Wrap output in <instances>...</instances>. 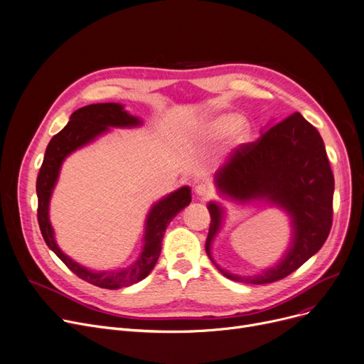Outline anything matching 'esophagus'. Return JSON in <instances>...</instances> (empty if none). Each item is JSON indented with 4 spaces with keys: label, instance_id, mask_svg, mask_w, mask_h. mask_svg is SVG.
<instances>
[{
    "label": "esophagus",
    "instance_id": "34e87169",
    "mask_svg": "<svg viewBox=\"0 0 364 364\" xmlns=\"http://www.w3.org/2000/svg\"><path fill=\"white\" fill-rule=\"evenodd\" d=\"M194 191H196V194H197L198 197H201V198H207V197L213 196V188H212L209 183H203V182H201V183L196 185Z\"/></svg>",
    "mask_w": 364,
    "mask_h": 364
}]
</instances>
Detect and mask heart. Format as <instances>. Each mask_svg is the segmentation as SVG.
<instances>
[{"label": "heart", "instance_id": "1", "mask_svg": "<svg viewBox=\"0 0 364 364\" xmlns=\"http://www.w3.org/2000/svg\"><path fill=\"white\" fill-rule=\"evenodd\" d=\"M197 129L203 139L207 141H216L230 134L234 142H245L250 136L249 121L235 114H216L203 118Z\"/></svg>", "mask_w": 364, "mask_h": 364}]
</instances>
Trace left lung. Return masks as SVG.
Returning a JSON list of instances; mask_svg holds the SVG:
<instances>
[{"label": "left lung", "mask_w": 364, "mask_h": 364, "mask_svg": "<svg viewBox=\"0 0 364 364\" xmlns=\"http://www.w3.org/2000/svg\"><path fill=\"white\" fill-rule=\"evenodd\" d=\"M219 194L238 203L265 200L290 216L291 241L282 261L262 274L241 277L222 269L212 257V243L222 227L223 209L212 201L205 252L230 280L265 284L282 280L316 255L331 232L333 173L318 130L295 112L262 132L256 142L238 146L215 176Z\"/></svg>", "instance_id": "left-lung-1"}]
</instances>
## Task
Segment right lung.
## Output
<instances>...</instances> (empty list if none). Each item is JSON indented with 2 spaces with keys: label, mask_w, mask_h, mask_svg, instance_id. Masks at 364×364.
<instances>
[{
  "label": "right lung",
  "mask_w": 364,
  "mask_h": 364,
  "mask_svg": "<svg viewBox=\"0 0 364 364\" xmlns=\"http://www.w3.org/2000/svg\"><path fill=\"white\" fill-rule=\"evenodd\" d=\"M141 124L142 119L130 115L119 103H93L77 109L69 118V123L51 137L37 178L38 223L46 245L81 280L102 289L132 286L144 280L152 271L159 261L161 241L168 223L191 203V188L182 186L151 207L145 222L144 247L139 257L130 267L112 271H92L60 250L48 219L50 198L58 182L62 163L69 154L93 142L97 136L107 133L109 127H136Z\"/></svg>",
  "instance_id": "add662e5"
}]
</instances>
